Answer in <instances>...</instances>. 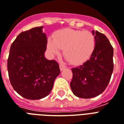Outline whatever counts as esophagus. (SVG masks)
<instances>
[{
  "label": "esophagus",
  "mask_w": 124,
  "mask_h": 124,
  "mask_svg": "<svg viewBox=\"0 0 124 124\" xmlns=\"http://www.w3.org/2000/svg\"><path fill=\"white\" fill-rule=\"evenodd\" d=\"M65 69H66V67H65L64 66H63V65H61V64H60V71H63L64 70H65Z\"/></svg>",
  "instance_id": "esophagus-1"
}]
</instances>
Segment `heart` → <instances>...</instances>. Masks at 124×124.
<instances>
[{
  "label": "heart",
  "instance_id": "1",
  "mask_svg": "<svg viewBox=\"0 0 124 124\" xmlns=\"http://www.w3.org/2000/svg\"><path fill=\"white\" fill-rule=\"evenodd\" d=\"M96 46V40L89 31L65 28L57 31L47 39V48L53 54H58L61 49L69 62L82 64L91 56Z\"/></svg>",
  "mask_w": 124,
  "mask_h": 124
}]
</instances>
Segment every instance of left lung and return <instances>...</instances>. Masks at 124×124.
<instances>
[{
    "mask_svg": "<svg viewBox=\"0 0 124 124\" xmlns=\"http://www.w3.org/2000/svg\"><path fill=\"white\" fill-rule=\"evenodd\" d=\"M96 40L93 53L81 66L71 69L70 86L78 98L88 99L103 93L110 82L113 71V48L105 36L92 31Z\"/></svg>",
    "mask_w": 124,
    "mask_h": 124,
    "instance_id": "8db88e82",
    "label": "left lung"
}]
</instances>
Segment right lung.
Here are the masks:
<instances>
[{
    "label": "right lung",
    "instance_id": "obj_1",
    "mask_svg": "<svg viewBox=\"0 0 124 124\" xmlns=\"http://www.w3.org/2000/svg\"><path fill=\"white\" fill-rule=\"evenodd\" d=\"M43 28L34 27L19 34L9 49V81L15 91L28 100L48 96L60 73L58 63L45 57L47 38Z\"/></svg>",
    "mask_w": 124,
    "mask_h": 124
}]
</instances>
